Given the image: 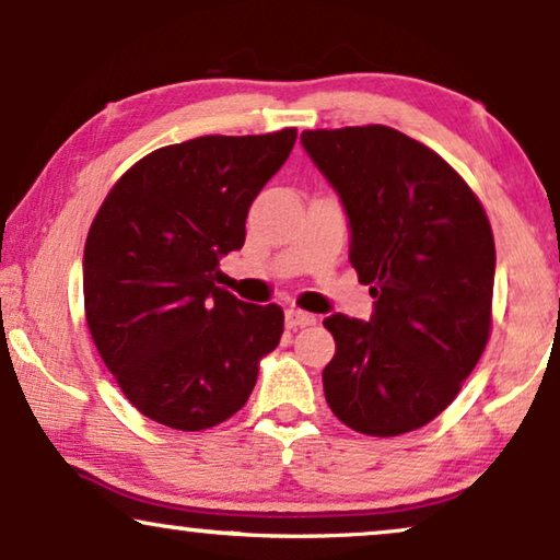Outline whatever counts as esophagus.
Returning <instances> with one entry per match:
<instances>
[{
    "label": "esophagus",
    "instance_id": "34e87169",
    "mask_svg": "<svg viewBox=\"0 0 560 560\" xmlns=\"http://www.w3.org/2000/svg\"><path fill=\"white\" fill-rule=\"evenodd\" d=\"M316 324V316L313 313H305V311H298V308H290L285 313V326L288 328H303V326H313Z\"/></svg>",
    "mask_w": 560,
    "mask_h": 560
}]
</instances>
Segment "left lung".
Returning <instances> with one entry per match:
<instances>
[{
    "label": "left lung",
    "instance_id": "1",
    "mask_svg": "<svg viewBox=\"0 0 560 560\" xmlns=\"http://www.w3.org/2000/svg\"><path fill=\"white\" fill-rule=\"evenodd\" d=\"M303 148L339 190L372 320L328 316L334 416L364 435H402L454 402L492 334L494 236L462 175L385 125L305 129Z\"/></svg>",
    "mask_w": 560,
    "mask_h": 560
}]
</instances>
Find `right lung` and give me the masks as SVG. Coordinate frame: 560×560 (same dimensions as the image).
Instances as JSON below:
<instances>
[{
  "label": "right lung",
  "instance_id": "right-lung-1",
  "mask_svg": "<svg viewBox=\"0 0 560 560\" xmlns=\"http://www.w3.org/2000/svg\"><path fill=\"white\" fill-rule=\"evenodd\" d=\"M298 137L206 135L167 144L114 183L83 249V308L106 370L142 416L206 431L244 408L259 359L280 343L278 303L219 288L252 201Z\"/></svg>",
  "mask_w": 560,
  "mask_h": 560
}]
</instances>
